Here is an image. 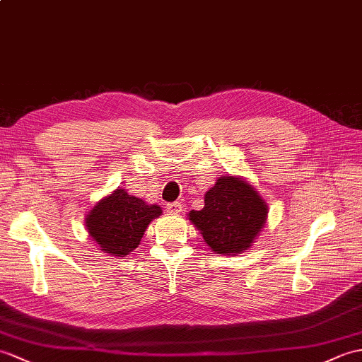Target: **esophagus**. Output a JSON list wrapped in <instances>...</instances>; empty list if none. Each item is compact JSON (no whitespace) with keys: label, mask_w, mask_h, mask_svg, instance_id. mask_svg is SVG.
Segmentation results:
<instances>
[{"label":"esophagus","mask_w":362,"mask_h":362,"mask_svg":"<svg viewBox=\"0 0 362 362\" xmlns=\"http://www.w3.org/2000/svg\"><path fill=\"white\" fill-rule=\"evenodd\" d=\"M166 209H168V213L177 214V213L182 211V204H180V202H173V204H168Z\"/></svg>","instance_id":"34e87169"}]
</instances>
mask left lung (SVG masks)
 <instances>
[{
    "label": "left lung",
    "instance_id": "8db88e82",
    "mask_svg": "<svg viewBox=\"0 0 362 362\" xmlns=\"http://www.w3.org/2000/svg\"><path fill=\"white\" fill-rule=\"evenodd\" d=\"M268 216L267 202L242 177L223 175L205 194V206L188 219L217 255H239L253 245Z\"/></svg>",
    "mask_w": 362,
    "mask_h": 362
}]
</instances>
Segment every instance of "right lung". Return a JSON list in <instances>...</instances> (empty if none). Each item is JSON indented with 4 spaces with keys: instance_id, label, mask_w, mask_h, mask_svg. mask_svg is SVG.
I'll use <instances>...</instances> for the list:
<instances>
[{
    "instance_id": "obj_1",
    "label": "right lung",
    "mask_w": 362,
    "mask_h": 362,
    "mask_svg": "<svg viewBox=\"0 0 362 362\" xmlns=\"http://www.w3.org/2000/svg\"><path fill=\"white\" fill-rule=\"evenodd\" d=\"M160 214L158 205H149L119 188L90 209L86 228L102 253L123 257L139 247L151 221Z\"/></svg>"
}]
</instances>
